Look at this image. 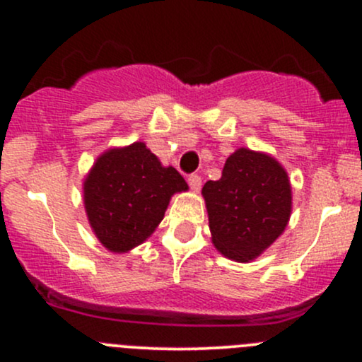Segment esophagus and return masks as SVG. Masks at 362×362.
<instances>
[{
	"mask_svg": "<svg viewBox=\"0 0 362 362\" xmlns=\"http://www.w3.org/2000/svg\"><path fill=\"white\" fill-rule=\"evenodd\" d=\"M187 182H189L190 189L194 190V192H197L199 189H201L202 185V178L199 175H195V173H192V175H189V178H187Z\"/></svg>",
	"mask_w": 362,
	"mask_h": 362,
	"instance_id": "esophagus-1",
	"label": "esophagus"
}]
</instances>
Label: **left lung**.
<instances>
[{"label":"left lung","instance_id":"left-lung-1","mask_svg":"<svg viewBox=\"0 0 362 362\" xmlns=\"http://www.w3.org/2000/svg\"><path fill=\"white\" fill-rule=\"evenodd\" d=\"M213 243L238 262L259 257L284 231L291 216L288 173L271 156L240 148L221 178L202 187Z\"/></svg>","mask_w":362,"mask_h":362}]
</instances>
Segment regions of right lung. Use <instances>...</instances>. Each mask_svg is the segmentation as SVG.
Returning <instances> with one entry per match:
<instances>
[{
    "mask_svg": "<svg viewBox=\"0 0 362 362\" xmlns=\"http://www.w3.org/2000/svg\"><path fill=\"white\" fill-rule=\"evenodd\" d=\"M173 167H161L144 143L110 149L85 180V209L100 243L127 252L143 243L163 219L170 197L187 190Z\"/></svg>",
    "mask_w": 362,
    "mask_h": 362,
    "instance_id": "right-lung-1",
    "label": "right lung"
}]
</instances>
